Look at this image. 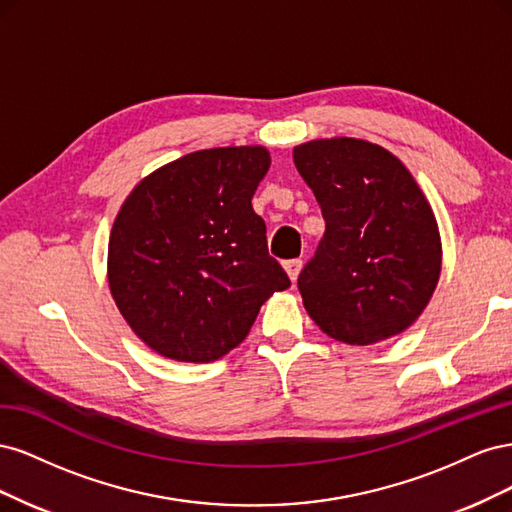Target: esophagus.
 I'll use <instances>...</instances> for the list:
<instances>
[{"label": "esophagus", "instance_id": "esophagus-1", "mask_svg": "<svg viewBox=\"0 0 512 512\" xmlns=\"http://www.w3.org/2000/svg\"><path fill=\"white\" fill-rule=\"evenodd\" d=\"M301 267H303V262L299 258H292V260L284 262V269H286V273H288V277H290L292 282H297V277L301 273Z\"/></svg>", "mask_w": 512, "mask_h": 512}]
</instances>
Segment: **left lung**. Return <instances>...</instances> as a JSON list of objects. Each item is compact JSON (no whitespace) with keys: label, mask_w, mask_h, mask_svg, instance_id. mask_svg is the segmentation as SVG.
I'll return each instance as SVG.
<instances>
[{"label":"left lung","mask_w":512,"mask_h":512,"mask_svg":"<svg viewBox=\"0 0 512 512\" xmlns=\"http://www.w3.org/2000/svg\"><path fill=\"white\" fill-rule=\"evenodd\" d=\"M324 218L299 275L303 305L329 337L371 346L404 333L440 280L442 241L423 190L397 156L361 138L292 149Z\"/></svg>","instance_id":"1"}]
</instances>
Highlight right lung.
I'll list each match as a JSON object with an SVG mask.
<instances>
[{"mask_svg":"<svg viewBox=\"0 0 512 512\" xmlns=\"http://www.w3.org/2000/svg\"><path fill=\"white\" fill-rule=\"evenodd\" d=\"M269 164L260 145L194 151L123 200L108 239V288L136 337L164 359H222L262 303L290 286L252 209Z\"/></svg>","mask_w":512,"mask_h":512,"instance_id":"right-lung-1","label":"right lung"}]
</instances>
